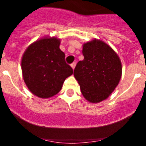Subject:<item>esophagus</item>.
Returning a JSON list of instances; mask_svg holds the SVG:
<instances>
[{
    "instance_id": "esophagus-1",
    "label": "esophagus",
    "mask_w": 146,
    "mask_h": 146,
    "mask_svg": "<svg viewBox=\"0 0 146 146\" xmlns=\"http://www.w3.org/2000/svg\"><path fill=\"white\" fill-rule=\"evenodd\" d=\"M75 66H76V63L75 62H73L72 64H71V67H72V69H74V68H75Z\"/></svg>"
}]
</instances>
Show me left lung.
I'll list each match as a JSON object with an SVG mask.
<instances>
[{
  "instance_id": "left-lung-1",
  "label": "left lung",
  "mask_w": 146,
  "mask_h": 146,
  "mask_svg": "<svg viewBox=\"0 0 146 146\" xmlns=\"http://www.w3.org/2000/svg\"><path fill=\"white\" fill-rule=\"evenodd\" d=\"M82 55L84 59L77 63L74 76L85 99L99 103L109 97L119 83L121 61L110 46L96 38L83 44Z\"/></svg>"
}]
</instances>
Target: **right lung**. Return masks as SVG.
<instances>
[{
	"mask_svg": "<svg viewBox=\"0 0 146 146\" xmlns=\"http://www.w3.org/2000/svg\"><path fill=\"white\" fill-rule=\"evenodd\" d=\"M60 44L57 37L39 38L27 47L22 57L24 82L33 95L42 99L57 94L65 80L73 74L72 67L66 64Z\"/></svg>",
	"mask_w": 146,
	"mask_h": 146,
	"instance_id": "obj_1",
	"label": "right lung"
}]
</instances>
